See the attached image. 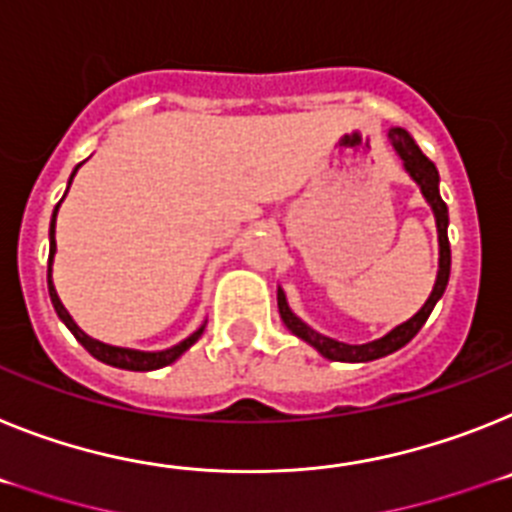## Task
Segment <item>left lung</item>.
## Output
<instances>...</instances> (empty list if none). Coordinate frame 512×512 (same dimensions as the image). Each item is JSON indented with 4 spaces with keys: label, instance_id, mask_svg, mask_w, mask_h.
I'll list each match as a JSON object with an SVG mask.
<instances>
[{
    "label": "left lung",
    "instance_id": "1",
    "mask_svg": "<svg viewBox=\"0 0 512 512\" xmlns=\"http://www.w3.org/2000/svg\"><path fill=\"white\" fill-rule=\"evenodd\" d=\"M391 146L397 149V154L402 157L404 170L410 172L412 180L420 185L422 195H425V201L430 203L435 213V226H438V244H441V260H438V278H435L433 293L428 296L425 306L417 311L415 317L407 319L404 324L394 327L389 335L379 337V340L366 342V345H348V342H337L327 335H319L317 330H311L309 324L301 322L291 309H288L286 293L278 288V311H281V319L286 324L288 330L293 332L296 337H301L304 342H309L311 348H317L324 358H330V361H342V363H366V361H376V358H384L389 353H397L399 348H404L417 332L422 330V324L428 322L430 311L435 309V304L441 301L443 291L448 286V275H451V244H448V208L441 198V190H438V170H435V164L430 162L425 154L420 151V146L412 141V136L404 128H391L389 131Z\"/></svg>",
    "mask_w": 512,
    "mask_h": 512
}]
</instances>
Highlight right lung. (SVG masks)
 Returning a JSON list of instances; mask_svg holds the SVG:
<instances>
[{
  "instance_id": "obj_1",
  "label": "right lung",
  "mask_w": 512,
  "mask_h": 512,
  "mask_svg": "<svg viewBox=\"0 0 512 512\" xmlns=\"http://www.w3.org/2000/svg\"><path fill=\"white\" fill-rule=\"evenodd\" d=\"M79 167H82V164H77V167H74V172H71L69 185H71V180H74V175H77ZM66 190H69V188H66ZM61 201H64V198H61ZM61 201L56 203V208H53V216H51V252H48V296H51V304H53V309H56V314H59L61 322L69 327L71 335L82 342L87 353L95 355L97 361L108 363V366L126 368V371H157V368H164V366H170V363H175L177 358H180V355L190 348V345H195V342H198V337L203 335V327H201V330H195L190 337H185V340H182L180 345H175V348L159 350V353H144V350L115 348V345H105V342H100V340H92V337L84 335V332L77 327V322L71 319V314L64 309V304H61V299H59V293H56V288H53V281H51V265H53V255H56V213H59Z\"/></svg>"
}]
</instances>
